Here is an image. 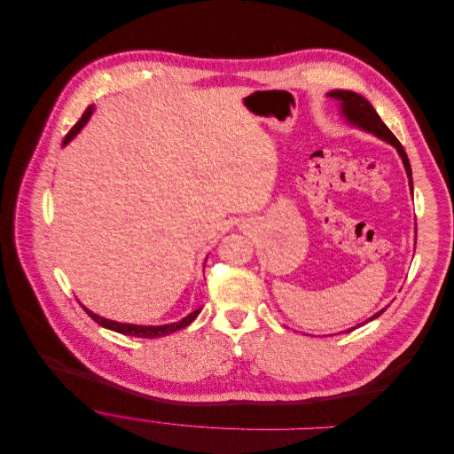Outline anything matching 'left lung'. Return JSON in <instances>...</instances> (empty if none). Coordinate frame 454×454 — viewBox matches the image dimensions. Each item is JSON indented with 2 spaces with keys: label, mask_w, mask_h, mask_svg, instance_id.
I'll return each instance as SVG.
<instances>
[{
  "label": "left lung",
  "mask_w": 454,
  "mask_h": 454,
  "mask_svg": "<svg viewBox=\"0 0 454 454\" xmlns=\"http://www.w3.org/2000/svg\"><path fill=\"white\" fill-rule=\"evenodd\" d=\"M327 98H331L333 102H336L338 111H340V116L345 120V123H347V125L356 127V129L364 130V132H369V134H372V136L380 137L381 141H385V143L392 145V146L397 150V153H399V157H401V160H403V164H404L406 175H408L410 192H411V195H413L411 166H410L408 155H406V152H404L403 145L397 141V137H395V136L390 132V129L383 123V120L380 118V114L376 113V109L371 106V102H369L367 98L361 97V95H357V93H352V90H343V89L329 90V93H327ZM415 229H417V227H415ZM415 234H417V231H415ZM385 309H387V308H385ZM385 309H381V311L374 313V315H372L371 318H367L365 322L356 324V325H352L350 329H347V331H343V333H350V331H354V329L361 327L364 324H367V322H371V320L378 318ZM338 334H340V333H338Z\"/></svg>",
  "instance_id": "8db88e82"
}]
</instances>
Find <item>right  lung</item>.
I'll use <instances>...</instances> for the list:
<instances>
[{
    "label": "right lung",
    "instance_id": "right-lung-1",
    "mask_svg": "<svg viewBox=\"0 0 454 454\" xmlns=\"http://www.w3.org/2000/svg\"><path fill=\"white\" fill-rule=\"evenodd\" d=\"M93 111H95V106H89V107H87V111H85V113L82 114V118L78 120V123H76V125L69 130V134L64 137L62 146H66V145L85 127V123L89 121V118L93 116ZM80 306L85 309V313H87L90 318H93L97 324H100L102 327L111 329V331H116V333H121V334H127V336H137V338H159V336H166V334H169V333H175V331H178V329H183V327L190 325V324L199 317V313L202 311V308H199V309L192 311L190 315H186L184 318H180L178 322H171V324H162V325H139V324H123V322L109 320V318H104V317L93 313L90 309H87L83 304H80Z\"/></svg>",
    "mask_w": 454,
    "mask_h": 454
}]
</instances>
